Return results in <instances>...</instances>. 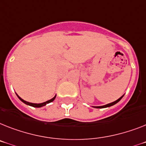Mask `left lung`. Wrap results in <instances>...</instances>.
Returning a JSON list of instances; mask_svg holds the SVG:
<instances>
[{
	"label": "left lung",
	"instance_id": "left-lung-1",
	"mask_svg": "<svg viewBox=\"0 0 146 146\" xmlns=\"http://www.w3.org/2000/svg\"><path fill=\"white\" fill-rule=\"evenodd\" d=\"M122 97L119 98V99H118V100H116V101H115V102H111V103H109V104H108V105H103V106H96V107H94V108H104L111 107V106H112V105H115V104H117V102H118L120 101V100L122 98Z\"/></svg>",
	"mask_w": 146,
	"mask_h": 146
}]
</instances>
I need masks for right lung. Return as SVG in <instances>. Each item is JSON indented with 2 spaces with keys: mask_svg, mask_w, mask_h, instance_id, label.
<instances>
[{
  "mask_svg": "<svg viewBox=\"0 0 146 146\" xmlns=\"http://www.w3.org/2000/svg\"><path fill=\"white\" fill-rule=\"evenodd\" d=\"M17 96H18V95H17ZM56 96H55L54 97L52 98V99H51V100H48V101L45 102H43V103H40V104H35V103H31V102H28L24 101V100H22L21 98L19 97V96H18V97L19 98V100H20L21 101L23 102L24 103L27 104V105H30V106H33V107H35V108H41V107H42V106H44V105H46V104L50 103V102H52L53 101V100H54L55 99H56Z\"/></svg>",
  "mask_w": 146,
  "mask_h": 146,
  "instance_id": "add662e5",
  "label": "right lung"
}]
</instances>
